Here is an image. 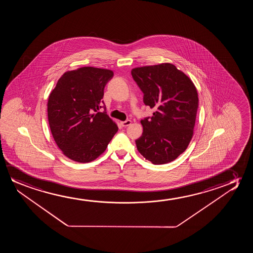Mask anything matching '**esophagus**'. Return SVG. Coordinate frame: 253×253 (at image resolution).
<instances>
[{
    "label": "esophagus",
    "mask_w": 253,
    "mask_h": 253,
    "mask_svg": "<svg viewBox=\"0 0 253 253\" xmlns=\"http://www.w3.org/2000/svg\"><path fill=\"white\" fill-rule=\"evenodd\" d=\"M121 125L123 127H127L128 125H131V121L127 120V121L121 122Z\"/></svg>",
    "instance_id": "esophagus-1"
}]
</instances>
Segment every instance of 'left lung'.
Instances as JSON below:
<instances>
[{
	"mask_svg": "<svg viewBox=\"0 0 253 253\" xmlns=\"http://www.w3.org/2000/svg\"><path fill=\"white\" fill-rule=\"evenodd\" d=\"M143 92V102L155 110L141 121L143 132L135 140L139 153L153 164L173 162L187 149L194 135L199 98L188 77L170 63L132 69Z\"/></svg>",
	"mask_w": 253,
	"mask_h": 253,
	"instance_id": "obj_1",
	"label": "left lung"
}]
</instances>
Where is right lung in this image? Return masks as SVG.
Here are the masks:
<instances>
[{
	"mask_svg": "<svg viewBox=\"0 0 253 253\" xmlns=\"http://www.w3.org/2000/svg\"><path fill=\"white\" fill-rule=\"evenodd\" d=\"M113 75L111 70L91 66L69 71L49 95L47 116L52 137L69 159L92 162L118 131L106 111H98L103 107L104 87Z\"/></svg>",
	"mask_w": 253,
	"mask_h": 253,
	"instance_id": "add662e5",
	"label": "right lung"
}]
</instances>
